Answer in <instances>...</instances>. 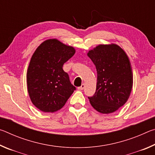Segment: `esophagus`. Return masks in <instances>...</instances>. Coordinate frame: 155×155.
<instances>
[{
    "label": "esophagus",
    "instance_id": "esophagus-1",
    "mask_svg": "<svg viewBox=\"0 0 155 155\" xmlns=\"http://www.w3.org/2000/svg\"><path fill=\"white\" fill-rule=\"evenodd\" d=\"M85 84H82V85H81V87H78V90H83V89L84 88H85Z\"/></svg>",
    "mask_w": 155,
    "mask_h": 155
}]
</instances>
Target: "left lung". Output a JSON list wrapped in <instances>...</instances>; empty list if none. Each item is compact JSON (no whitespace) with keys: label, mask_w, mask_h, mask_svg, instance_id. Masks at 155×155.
I'll use <instances>...</instances> for the list:
<instances>
[{"label":"left lung","mask_w":155,"mask_h":155,"mask_svg":"<svg viewBox=\"0 0 155 155\" xmlns=\"http://www.w3.org/2000/svg\"><path fill=\"white\" fill-rule=\"evenodd\" d=\"M87 55L96 65V92L91 105L102 114H111L127 103L133 87V72L125 52L115 44L99 45Z\"/></svg>","instance_id":"obj_1"}]
</instances>
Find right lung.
Masks as SVG:
<instances>
[{"label": "right lung", "mask_w": 155, "mask_h": 155, "mask_svg": "<svg viewBox=\"0 0 155 155\" xmlns=\"http://www.w3.org/2000/svg\"><path fill=\"white\" fill-rule=\"evenodd\" d=\"M74 53L73 47L55 39L44 41L33 53L27 70V88L33 104L41 111L61 109L76 90L63 70Z\"/></svg>", "instance_id": "right-lung-1"}]
</instances>
